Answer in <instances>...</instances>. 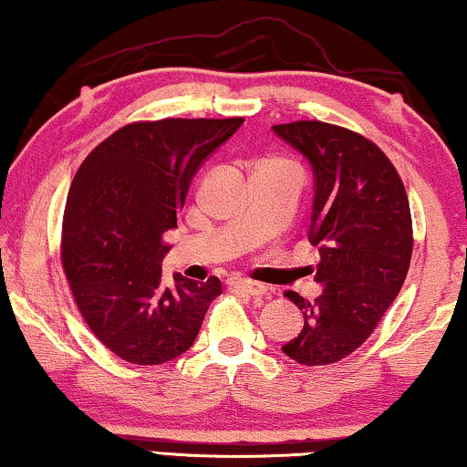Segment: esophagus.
<instances>
[{
    "mask_svg": "<svg viewBox=\"0 0 467 467\" xmlns=\"http://www.w3.org/2000/svg\"><path fill=\"white\" fill-rule=\"evenodd\" d=\"M229 285L240 289V292L251 294V296H264L265 292H268V287L262 285V283L248 281V278H229Z\"/></svg>",
    "mask_w": 467,
    "mask_h": 467,
    "instance_id": "obj_1",
    "label": "esophagus"
}]
</instances>
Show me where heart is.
<instances>
[{
    "instance_id": "1",
    "label": "heart",
    "mask_w": 467,
    "mask_h": 467,
    "mask_svg": "<svg viewBox=\"0 0 467 467\" xmlns=\"http://www.w3.org/2000/svg\"><path fill=\"white\" fill-rule=\"evenodd\" d=\"M264 165H268V167H287L285 162H278V161H268V162H264Z\"/></svg>"
}]
</instances>
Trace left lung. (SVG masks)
Wrapping results in <instances>:
<instances>
[{"mask_svg":"<svg viewBox=\"0 0 467 467\" xmlns=\"http://www.w3.org/2000/svg\"><path fill=\"white\" fill-rule=\"evenodd\" d=\"M313 171L308 242L319 248L315 300L285 296L302 311L300 335L283 354L306 367L358 349L395 302L411 259V216L403 182L378 145L324 122L272 126Z\"/></svg>","mask_w":467,"mask_h":467,"instance_id":"8db88e82","label":"left lung"}]
</instances>
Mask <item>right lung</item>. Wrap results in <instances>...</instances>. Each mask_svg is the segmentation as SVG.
<instances>
[{
    "mask_svg": "<svg viewBox=\"0 0 467 467\" xmlns=\"http://www.w3.org/2000/svg\"><path fill=\"white\" fill-rule=\"evenodd\" d=\"M244 119L129 124L83 161L66 199L62 262L102 345L132 365H162L195 343L221 281H162V242L191 182Z\"/></svg>",
    "mask_w": 467,
    "mask_h": 467,
    "instance_id": "add662e5",
    "label": "right lung"
}]
</instances>
